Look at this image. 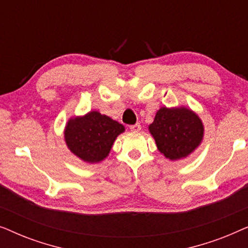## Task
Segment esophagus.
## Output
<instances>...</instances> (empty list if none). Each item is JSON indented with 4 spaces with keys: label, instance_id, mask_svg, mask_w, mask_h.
Returning a JSON list of instances; mask_svg holds the SVG:
<instances>
[{
    "label": "esophagus",
    "instance_id": "34e87169",
    "mask_svg": "<svg viewBox=\"0 0 248 248\" xmlns=\"http://www.w3.org/2000/svg\"><path fill=\"white\" fill-rule=\"evenodd\" d=\"M130 128H131V131H133V132H139L141 130V125H140V123H137L134 125H131Z\"/></svg>",
    "mask_w": 248,
    "mask_h": 248
}]
</instances>
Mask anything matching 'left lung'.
<instances>
[{
    "label": "left lung",
    "mask_w": 248,
    "mask_h": 248,
    "mask_svg": "<svg viewBox=\"0 0 248 248\" xmlns=\"http://www.w3.org/2000/svg\"><path fill=\"white\" fill-rule=\"evenodd\" d=\"M149 131L158 150L170 160L187 157L203 138V124L194 111L185 107H162L157 111Z\"/></svg>",
    "instance_id": "left-lung-1"
}]
</instances>
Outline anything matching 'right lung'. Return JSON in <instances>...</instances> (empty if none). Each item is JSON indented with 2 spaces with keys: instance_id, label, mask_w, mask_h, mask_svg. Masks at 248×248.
Returning <instances> with one entry per match:
<instances>
[{
  "instance_id": "obj_1",
  "label": "right lung",
  "mask_w": 248,
  "mask_h": 248,
  "mask_svg": "<svg viewBox=\"0 0 248 248\" xmlns=\"http://www.w3.org/2000/svg\"><path fill=\"white\" fill-rule=\"evenodd\" d=\"M124 126L98 111L67 122L64 138L67 148L86 162H99L109 154L115 139L124 132Z\"/></svg>"
}]
</instances>
